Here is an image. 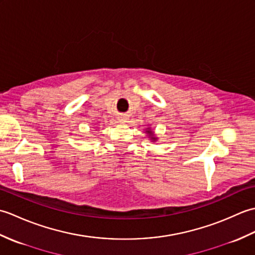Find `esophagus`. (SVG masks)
Wrapping results in <instances>:
<instances>
[{
	"mask_svg": "<svg viewBox=\"0 0 255 255\" xmlns=\"http://www.w3.org/2000/svg\"><path fill=\"white\" fill-rule=\"evenodd\" d=\"M126 121H127L126 116H119V122L121 123H126Z\"/></svg>",
	"mask_w": 255,
	"mask_h": 255,
	"instance_id": "esophagus-1",
	"label": "esophagus"
}]
</instances>
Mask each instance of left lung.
I'll use <instances>...</instances> for the list:
<instances>
[{
  "label": "left lung",
  "instance_id": "obj_1",
  "mask_svg": "<svg viewBox=\"0 0 255 255\" xmlns=\"http://www.w3.org/2000/svg\"><path fill=\"white\" fill-rule=\"evenodd\" d=\"M145 132H147V133L149 134V138H150V140H153V141H156V139H158V138L154 137V132H153L152 130H151L150 128H147V129H145Z\"/></svg>",
  "mask_w": 255,
  "mask_h": 255
}]
</instances>
